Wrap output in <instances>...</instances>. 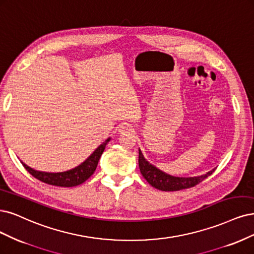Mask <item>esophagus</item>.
<instances>
[{"label":"esophagus","instance_id":"1","mask_svg":"<svg viewBox=\"0 0 254 254\" xmlns=\"http://www.w3.org/2000/svg\"><path fill=\"white\" fill-rule=\"evenodd\" d=\"M119 131H120L121 133L132 132V131H133V127L131 126V125H129V124H126V123H124V124H122V125L120 126V129H119Z\"/></svg>","mask_w":254,"mask_h":254}]
</instances>
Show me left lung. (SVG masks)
Listing matches in <instances>:
<instances>
[{"label": "left lung", "instance_id": "left-lung-1", "mask_svg": "<svg viewBox=\"0 0 254 254\" xmlns=\"http://www.w3.org/2000/svg\"><path fill=\"white\" fill-rule=\"evenodd\" d=\"M138 167L141 170L142 176L144 179L150 184V185L156 189L162 191H178L182 189H186L197 185L198 183L208 178L215 169L208 171L202 176L197 177H188V178H181L174 177L170 174L166 173L155 167L154 165L148 162L141 149L138 148Z\"/></svg>", "mask_w": 254, "mask_h": 254}]
</instances>
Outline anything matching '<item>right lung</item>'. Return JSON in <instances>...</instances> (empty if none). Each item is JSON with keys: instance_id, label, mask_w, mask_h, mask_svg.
<instances>
[{"instance_id": "1", "label": "right lung", "mask_w": 254, "mask_h": 254, "mask_svg": "<svg viewBox=\"0 0 254 254\" xmlns=\"http://www.w3.org/2000/svg\"><path fill=\"white\" fill-rule=\"evenodd\" d=\"M110 137H108L106 141L102 143L97 149H95L88 159H86L82 164H80L76 167L63 171V172H45V171H39L33 169L29 166L26 165L21 161L24 167L26 168L31 176H33L36 179L40 180L41 182H44L49 185L54 186H60V187H74L77 185H81L86 180H88L93 172L97 169L98 163L100 161V157L102 153L105 150V147L110 141Z\"/></svg>"}]
</instances>
